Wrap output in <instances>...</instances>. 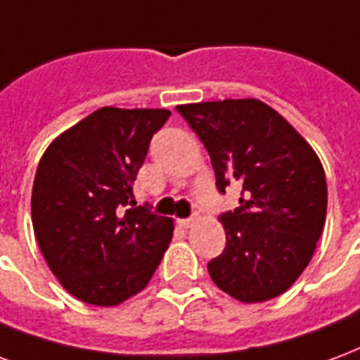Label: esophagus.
<instances>
[{"label": "esophagus", "mask_w": 360, "mask_h": 360, "mask_svg": "<svg viewBox=\"0 0 360 360\" xmlns=\"http://www.w3.org/2000/svg\"><path fill=\"white\" fill-rule=\"evenodd\" d=\"M198 220H199V219H195V217H193V219H182V220H178V224H180V226L186 228V230H188V228L193 226V224H195Z\"/></svg>", "instance_id": "1"}]
</instances>
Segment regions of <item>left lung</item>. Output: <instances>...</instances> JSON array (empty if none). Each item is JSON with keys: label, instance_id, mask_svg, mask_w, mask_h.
Instances as JSON below:
<instances>
[{"label": "left lung", "instance_id": "1", "mask_svg": "<svg viewBox=\"0 0 360 360\" xmlns=\"http://www.w3.org/2000/svg\"><path fill=\"white\" fill-rule=\"evenodd\" d=\"M209 151L217 186L240 184V207L219 217L226 248L207 264L241 303L290 290L313 259L326 222V174L309 141L255 97L178 105Z\"/></svg>", "mask_w": 360, "mask_h": 360}]
</instances>
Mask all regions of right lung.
Here are the masks:
<instances>
[{"label": "right lung", "instance_id": "right-lung-1", "mask_svg": "<svg viewBox=\"0 0 360 360\" xmlns=\"http://www.w3.org/2000/svg\"><path fill=\"white\" fill-rule=\"evenodd\" d=\"M169 117V109L101 107L41 155L34 234L59 284L88 305L117 307L146 290L169 249L174 220L134 207L132 191L149 141Z\"/></svg>", "mask_w": 360, "mask_h": 360}]
</instances>
